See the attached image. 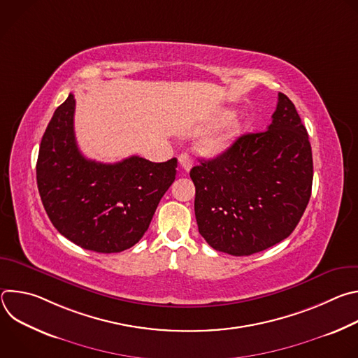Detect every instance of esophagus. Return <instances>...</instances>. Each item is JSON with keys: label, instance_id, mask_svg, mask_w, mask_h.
Listing matches in <instances>:
<instances>
[{"label": "esophagus", "instance_id": "1", "mask_svg": "<svg viewBox=\"0 0 358 358\" xmlns=\"http://www.w3.org/2000/svg\"><path fill=\"white\" fill-rule=\"evenodd\" d=\"M178 163H180V166H181V169H182L184 171H189L191 167H192V160L189 159L188 155H185V152H184V155H180Z\"/></svg>", "mask_w": 358, "mask_h": 358}]
</instances>
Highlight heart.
<instances>
[{
  "label": "heart",
  "instance_id": "b5f03b06",
  "mask_svg": "<svg viewBox=\"0 0 358 358\" xmlns=\"http://www.w3.org/2000/svg\"><path fill=\"white\" fill-rule=\"evenodd\" d=\"M224 119H225V115H221L217 119V122H221ZM241 130H242V126L238 119H228L218 131L203 138L199 143L198 148L202 155L207 157L220 156L236 140V137L241 134Z\"/></svg>",
  "mask_w": 358,
  "mask_h": 358
}]
</instances>
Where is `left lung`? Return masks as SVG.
<instances>
[{
  "label": "left lung",
  "mask_w": 358,
  "mask_h": 358,
  "mask_svg": "<svg viewBox=\"0 0 358 358\" xmlns=\"http://www.w3.org/2000/svg\"><path fill=\"white\" fill-rule=\"evenodd\" d=\"M189 177L198 231L215 250L248 257L287 238L313 182L309 134L292 100L279 93L268 130L242 134Z\"/></svg>",
  "instance_id": "left-lung-1"
}]
</instances>
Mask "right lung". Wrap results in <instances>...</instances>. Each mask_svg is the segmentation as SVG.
Segmentation results:
<instances>
[{"instance_id":"add662e5","label":"right lung","mask_w":358,"mask_h":358,"mask_svg":"<svg viewBox=\"0 0 358 358\" xmlns=\"http://www.w3.org/2000/svg\"><path fill=\"white\" fill-rule=\"evenodd\" d=\"M75 97L50 119L39 147L36 182L54 227L78 246L116 253L136 245L177 174V159L131 156L115 164L87 160L78 148Z\"/></svg>"}]
</instances>
